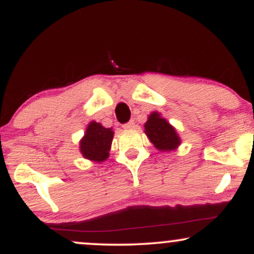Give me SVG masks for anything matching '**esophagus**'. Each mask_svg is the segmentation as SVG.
I'll use <instances>...</instances> for the list:
<instances>
[{
    "label": "esophagus",
    "mask_w": 254,
    "mask_h": 254,
    "mask_svg": "<svg viewBox=\"0 0 254 254\" xmlns=\"http://www.w3.org/2000/svg\"><path fill=\"white\" fill-rule=\"evenodd\" d=\"M123 127H124V129H133V127H135V122L129 121L127 123H125L123 125Z\"/></svg>",
    "instance_id": "esophagus-1"
}]
</instances>
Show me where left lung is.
Segmentation results:
<instances>
[{
  "mask_svg": "<svg viewBox=\"0 0 254 254\" xmlns=\"http://www.w3.org/2000/svg\"><path fill=\"white\" fill-rule=\"evenodd\" d=\"M144 129L150 142L157 149L164 151L172 150L180 143L174 127H171L166 119L160 117L159 113H151L144 125Z\"/></svg>",
  "mask_w": 254,
  "mask_h": 254,
  "instance_id": "8db88e82",
  "label": "left lung"
}]
</instances>
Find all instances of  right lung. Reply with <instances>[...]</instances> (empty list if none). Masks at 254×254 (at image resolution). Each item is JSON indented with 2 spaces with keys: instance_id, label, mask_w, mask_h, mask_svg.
Here are the masks:
<instances>
[{
  "instance_id": "1",
  "label": "right lung",
  "mask_w": 254,
  "mask_h": 254,
  "mask_svg": "<svg viewBox=\"0 0 254 254\" xmlns=\"http://www.w3.org/2000/svg\"><path fill=\"white\" fill-rule=\"evenodd\" d=\"M113 131L109 127L92 122L88 125L84 137L81 141V153L86 159L93 161H104L109 156V150L112 143Z\"/></svg>"
}]
</instances>
